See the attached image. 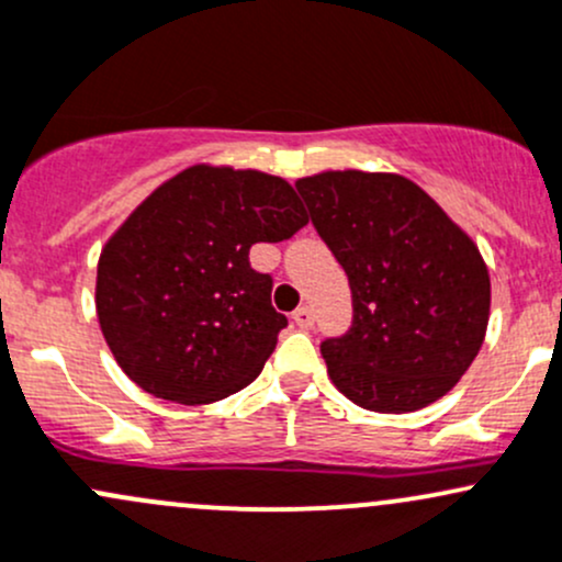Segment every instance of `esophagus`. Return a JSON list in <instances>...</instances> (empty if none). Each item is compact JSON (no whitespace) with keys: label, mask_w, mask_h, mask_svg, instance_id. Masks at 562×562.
<instances>
[{"label":"esophagus","mask_w":562,"mask_h":562,"mask_svg":"<svg viewBox=\"0 0 562 562\" xmlns=\"http://www.w3.org/2000/svg\"><path fill=\"white\" fill-rule=\"evenodd\" d=\"M293 323H296L299 328H312V323H315V315H312L310 306H299L296 312H293Z\"/></svg>","instance_id":"34e87169"}]
</instances>
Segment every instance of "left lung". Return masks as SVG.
<instances>
[{
	"instance_id": "1",
	"label": "left lung",
	"mask_w": 562,
	"mask_h": 562,
	"mask_svg": "<svg viewBox=\"0 0 562 562\" xmlns=\"http://www.w3.org/2000/svg\"><path fill=\"white\" fill-rule=\"evenodd\" d=\"M296 188L352 291L350 330L321 345L330 382L382 415L450 393L490 321L474 239L401 175L345 169L301 177Z\"/></svg>"
}]
</instances>
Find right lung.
<instances>
[{
  "label": "right lung",
  "instance_id": "1",
  "mask_svg": "<svg viewBox=\"0 0 562 562\" xmlns=\"http://www.w3.org/2000/svg\"><path fill=\"white\" fill-rule=\"evenodd\" d=\"M306 223L296 191L256 169L196 164L158 186L110 236L97 269L99 326L128 380L175 404H212L250 385L288 326L250 247L291 239Z\"/></svg>",
  "mask_w": 562,
  "mask_h": 562
}]
</instances>
